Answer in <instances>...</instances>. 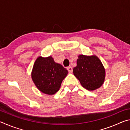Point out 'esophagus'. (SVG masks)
Returning a JSON list of instances; mask_svg holds the SVG:
<instances>
[{"mask_svg":"<svg viewBox=\"0 0 130 130\" xmlns=\"http://www.w3.org/2000/svg\"><path fill=\"white\" fill-rule=\"evenodd\" d=\"M67 70L69 73H72V71H73V68H72V67H67Z\"/></svg>","mask_w":130,"mask_h":130,"instance_id":"1","label":"esophagus"}]
</instances>
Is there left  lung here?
<instances>
[{"mask_svg": "<svg viewBox=\"0 0 130 130\" xmlns=\"http://www.w3.org/2000/svg\"><path fill=\"white\" fill-rule=\"evenodd\" d=\"M73 74L84 88L93 91L100 88L104 81L105 72L102 62L95 56L80 55Z\"/></svg>", "mask_w": 130, "mask_h": 130, "instance_id": "1", "label": "left lung"}]
</instances>
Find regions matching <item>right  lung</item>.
I'll list each match as a JSON object with an SVG mask.
<instances>
[{
    "instance_id": "obj_1",
    "label": "right lung",
    "mask_w": 130,
    "mask_h": 130,
    "mask_svg": "<svg viewBox=\"0 0 130 130\" xmlns=\"http://www.w3.org/2000/svg\"><path fill=\"white\" fill-rule=\"evenodd\" d=\"M67 74L68 70L55 62L52 57H39L34 63L31 77L39 91L45 94H53L60 89Z\"/></svg>"
}]
</instances>
